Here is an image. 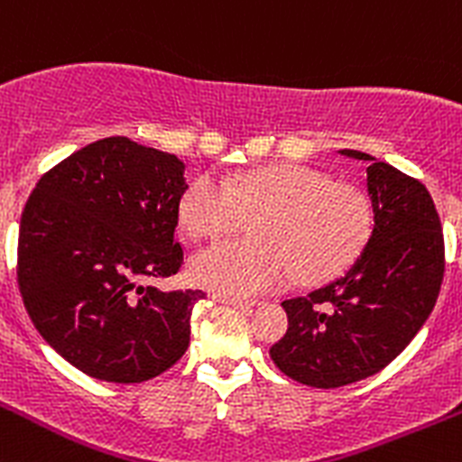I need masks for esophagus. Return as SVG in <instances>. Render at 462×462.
<instances>
[{
  "mask_svg": "<svg viewBox=\"0 0 462 462\" xmlns=\"http://www.w3.org/2000/svg\"><path fill=\"white\" fill-rule=\"evenodd\" d=\"M211 299L217 300V303L223 305H232V308H239V310H251L255 308V300H244V299H232V296H223V294H211Z\"/></svg>",
  "mask_w": 462,
  "mask_h": 462,
  "instance_id": "obj_1",
  "label": "esophagus"
}]
</instances>
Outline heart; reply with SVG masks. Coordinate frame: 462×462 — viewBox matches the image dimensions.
Segmentation results:
<instances>
[{
	"label": "heart",
	"instance_id": "b5f03b06",
	"mask_svg": "<svg viewBox=\"0 0 462 462\" xmlns=\"http://www.w3.org/2000/svg\"><path fill=\"white\" fill-rule=\"evenodd\" d=\"M253 217L255 239L221 241L189 262L193 282L230 296L278 291L299 275L321 282L342 273L372 232L367 193L317 168L273 163L251 172H205L180 200L191 239H218Z\"/></svg>",
	"mask_w": 462,
	"mask_h": 462
}]
</instances>
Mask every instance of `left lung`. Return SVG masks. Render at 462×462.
Segmentation results:
<instances>
[{"label":"left lung","mask_w":462,"mask_h":462,"mask_svg":"<svg viewBox=\"0 0 462 462\" xmlns=\"http://www.w3.org/2000/svg\"><path fill=\"white\" fill-rule=\"evenodd\" d=\"M339 154L367 163L372 235L339 278L284 300L290 328L269 351L280 372L321 390L387 367L433 312L445 273L442 226L424 184L367 152Z\"/></svg>","instance_id":"1"}]
</instances>
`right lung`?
Returning a JSON list of instances; mask_svg holds the SVG:
<instances>
[{
    "label": "right lung",
    "mask_w": 462,
    "mask_h": 462,
    "mask_svg": "<svg viewBox=\"0 0 462 462\" xmlns=\"http://www.w3.org/2000/svg\"><path fill=\"white\" fill-rule=\"evenodd\" d=\"M184 162L109 136L56 163L29 196L17 284L33 326L72 367L106 383H143L184 356L198 290L141 280L182 266L175 241Z\"/></svg>",
    "instance_id": "add662e5"
}]
</instances>
